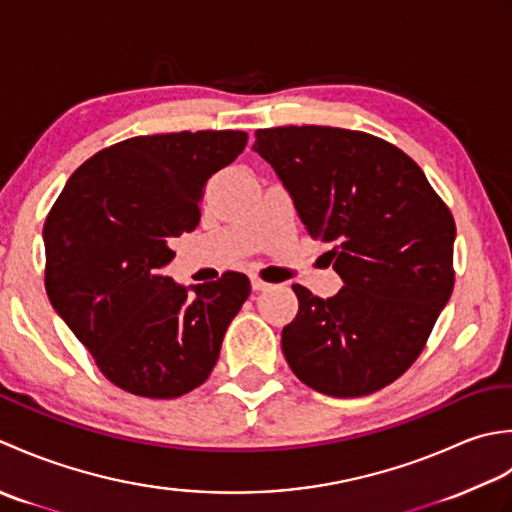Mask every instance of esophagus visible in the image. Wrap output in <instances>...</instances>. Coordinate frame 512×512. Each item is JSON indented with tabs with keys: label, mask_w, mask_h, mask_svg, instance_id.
Instances as JSON below:
<instances>
[{
	"label": "esophagus",
	"mask_w": 512,
	"mask_h": 512,
	"mask_svg": "<svg viewBox=\"0 0 512 512\" xmlns=\"http://www.w3.org/2000/svg\"><path fill=\"white\" fill-rule=\"evenodd\" d=\"M269 287V283H265V280H260L256 276H252V289L254 291H265Z\"/></svg>",
	"instance_id": "1"
}]
</instances>
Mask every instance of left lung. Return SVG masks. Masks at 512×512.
<instances>
[{"label":"left lung","instance_id":"1","mask_svg":"<svg viewBox=\"0 0 512 512\" xmlns=\"http://www.w3.org/2000/svg\"><path fill=\"white\" fill-rule=\"evenodd\" d=\"M302 225L344 280L322 300L294 285L287 364L307 387L360 398L411 367L453 291L455 221L411 156L367 132L287 125L256 132Z\"/></svg>","mask_w":512,"mask_h":512}]
</instances>
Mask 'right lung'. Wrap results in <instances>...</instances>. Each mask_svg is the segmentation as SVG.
Listing matches in <instances>:
<instances>
[{
    "instance_id": "1",
    "label": "right lung",
    "mask_w": 512,
    "mask_h": 512,
    "mask_svg": "<svg viewBox=\"0 0 512 512\" xmlns=\"http://www.w3.org/2000/svg\"><path fill=\"white\" fill-rule=\"evenodd\" d=\"M241 130L134 137L70 176L46 218L50 305L119 389L179 398L207 380L229 322L249 296L245 274L183 287L163 267L170 241L201 221L212 174L245 150Z\"/></svg>"
}]
</instances>
